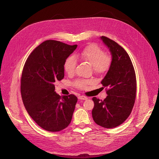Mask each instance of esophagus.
Wrapping results in <instances>:
<instances>
[{
    "label": "esophagus",
    "mask_w": 159,
    "mask_h": 159,
    "mask_svg": "<svg viewBox=\"0 0 159 159\" xmlns=\"http://www.w3.org/2000/svg\"><path fill=\"white\" fill-rule=\"evenodd\" d=\"M78 99H80V100H87V98L86 96H79L78 97Z\"/></svg>",
    "instance_id": "obj_1"
}]
</instances>
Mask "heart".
<instances>
[{
    "label": "heart",
    "instance_id": "heart-1",
    "mask_svg": "<svg viewBox=\"0 0 159 159\" xmlns=\"http://www.w3.org/2000/svg\"><path fill=\"white\" fill-rule=\"evenodd\" d=\"M76 57L83 61H87L93 66L97 74H104L107 71L111 63V58L107 55H104L103 50L96 44L88 45ZM77 61L74 56L68 57L64 63V69L69 74H72L75 69ZM93 82L90 80L79 79L75 82V85L80 89H85Z\"/></svg>",
    "mask_w": 159,
    "mask_h": 159
}]
</instances>
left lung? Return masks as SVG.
Returning a JSON list of instances; mask_svg holds the SVG:
<instances>
[{"label": "left lung", "mask_w": 159, "mask_h": 159, "mask_svg": "<svg viewBox=\"0 0 159 159\" xmlns=\"http://www.w3.org/2000/svg\"><path fill=\"white\" fill-rule=\"evenodd\" d=\"M111 55L109 70L101 81L108 88V95L103 101L93 98L92 115L98 125L112 128L122 124L131 114L137 91L134 68L126 52L113 40L101 36Z\"/></svg>", "instance_id": "8db88e82"}]
</instances>
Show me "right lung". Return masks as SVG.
<instances>
[{"label":"right lung","instance_id":"add662e5","mask_svg":"<svg viewBox=\"0 0 159 159\" xmlns=\"http://www.w3.org/2000/svg\"><path fill=\"white\" fill-rule=\"evenodd\" d=\"M60 41L47 40L28 57L22 70L20 93L25 107L43 129L61 131L70 123L77 102L74 94L60 96L54 83L64 77V63L77 48Z\"/></svg>","mask_w":159,"mask_h":159}]
</instances>
